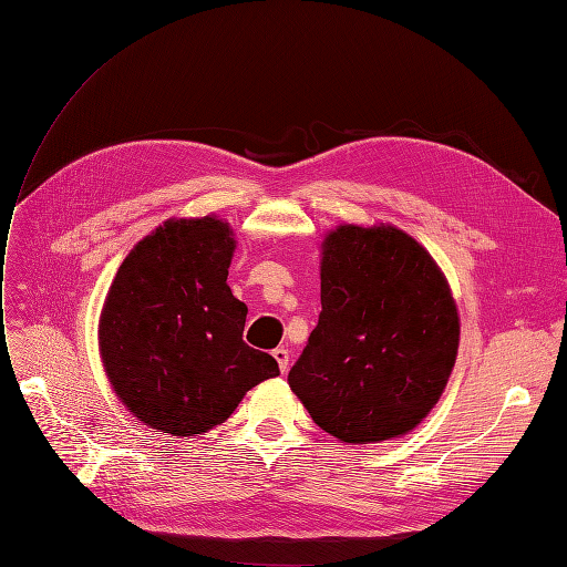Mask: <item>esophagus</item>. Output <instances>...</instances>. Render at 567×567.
<instances>
[{
    "instance_id": "esophagus-1",
    "label": "esophagus",
    "mask_w": 567,
    "mask_h": 567,
    "mask_svg": "<svg viewBox=\"0 0 567 567\" xmlns=\"http://www.w3.org/2000/svg\"><path fill=\"white\" fill-rule=\"evenodd\" d=\"M271 354H274V359H277V364H279L281 373H286V371H288V362H290L288 350H286V348H277Z\"/></svg>"
}]
</instances>
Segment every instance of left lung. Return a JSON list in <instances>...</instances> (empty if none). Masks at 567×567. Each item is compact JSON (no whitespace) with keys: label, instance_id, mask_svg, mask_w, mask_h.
I'll return each mask as SVG.
<instances>
[{"label":"left lung","instance_id":"8db88e82","mask_svg":"<svg viewBox=\"0 0 567 567\" xmlns=\"http://www.w3.org/2000/svg\"><path fill=\"white\" fill-rule=\"evenodd\" d=\"M456 350V302L419 241L390 225L326 234L319 323L288 373L321 431L350 444L414 431L447 385Z\"/></svg>","mask_w":567,"mask_h":567}]
</instances>
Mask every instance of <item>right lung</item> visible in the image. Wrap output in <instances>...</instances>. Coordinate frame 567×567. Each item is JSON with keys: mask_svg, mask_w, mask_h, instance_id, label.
Wrapping results in <instances>:
<instances>
[{"mask_svg": "<svg viewBox=\"0 0 567 567\" xmlns=\"http://www.w3.org/2000/svg\"><path fill=\"white\" fill-rule=\"evenodd\" d=\"M234 248L229 221L167 219L109 288L101 362L120 402L153 431L208 433L250 388L279 375L277 359L244 342L248 307L227 286Z\"/></svg>", "mask_w": 567, "mask_h": 567, "instance_id": "add662e5", "label": "right lung"}]
</instances>
